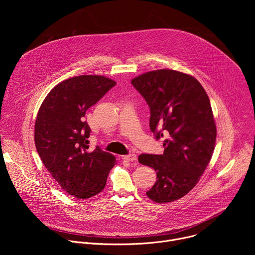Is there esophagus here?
Here are the masks:
<instances>
[{"mask_svg":"<svg viewBox=\"0 0 255 255\" xmlns=\"http://www.w3.org/2000/svg\"><path fill=\"white\" fill-rule=\"evenodd\" d=\"M123 159L126 161H136L137 160V155L136 154H129V155H125L123 156Z\"/></svg>","mask_w":255,"mask_h":255,"instance_id":"1","label":"esophagus"}]
</instances>
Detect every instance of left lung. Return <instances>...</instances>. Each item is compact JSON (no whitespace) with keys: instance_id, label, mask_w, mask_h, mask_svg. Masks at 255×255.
<instances>
[{"instance_id":"left-lung-1","label":"left lung","mask_w":255,"mask_h":255,"mask_svg":"<svg viewBox=\"0 0 255 255\" xmlns=\"http://www.w3.org/2000/svg\"><path fill=\"white\" fill-rule=\"evenodd\" d=\"M150 108V130L166 135L163 154H141L138 161L156 171L146 192L153 202L176 201L192 191L208 166L217 136L209 97L191 75L172 69L145 72L131 81Z\"/></svg>"}]
</instances>
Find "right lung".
<instances>
[{"mask_svg":"<svg viewBox=\"0 0 255 255\" xmlns=\"http://www.w3.org/2000/svg\"><path fill=\"white\" fill-rule=\"evenodd\" d=\"M116 82L85 75L56 85L42 102L35 121L34 141L51 176L67 194L89 199L101 193L116 157L100 147L89 149L91 129L86 112Z\"/></svg>","mask_w":255,"mask_h":255,"instance_id":"1","label":"right lung"}]
</instances>
